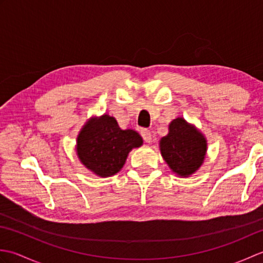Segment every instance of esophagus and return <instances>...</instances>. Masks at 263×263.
<instances>
[{
	"label": "esophagus",
	"instance_id": "1",
	"mask_svg": "<svg viewBox=\"0 0 263 263\" xmlns=\"http://www.w3.org/2000/svg\"><path fill=\"white\" fill-rule=\"evenodd\" d=\"M141 136L143 138V140L146 142H152V132H150L149 130H147V128H142L141 130Z\"/></svg>",
	"mask_w": 263,
	"mask_h": 263
}]
</instances>
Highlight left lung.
<instances>
[{
  "mask_svg": "<svg viewBox=\"0 0 263 263\" xmlns=\"http://www.w3.org/2000/svg\"><path fill=\"white\" fill-rule=\"evenodd\" d=\"M159 148L170 168L178 176L187 177L202 165L206 140L197 127L177 117L168 125V135L160 139Z\"/></svg>",
  "mask_w": 263,
  "mask_h": 263,
  "instance_id": "left-lung-1",
  "label": "left lung"
}]
</instances>
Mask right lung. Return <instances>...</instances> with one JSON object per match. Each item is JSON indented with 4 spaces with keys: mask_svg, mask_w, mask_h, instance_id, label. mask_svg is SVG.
Returning a JSON list of instances; mask_svg holds the SVG:
<instances>
[{
    "mask_svg": "<svg viewBox=\"0 0 263 263\" xmlns=\"http://www.w3.org/2000/svg\"><path fill=\"white\" fill-rule=\"evenodd\" d=\"M142 138L133 130H122L113 116L91 117L77 138V154L89 171L100 177L119 173L128 153L142 144Z\"/></svg>",
    "mask_w": 263,
    "mask_h": 263,
    "instance_id": "add662e5",
    "label": "right lung"
}]
</instances>
